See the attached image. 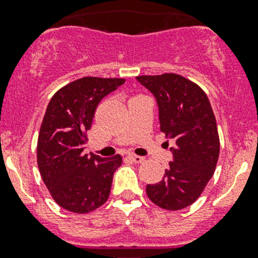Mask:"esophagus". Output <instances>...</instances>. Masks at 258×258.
<instances>
[{"label": "esophagus", "mask_w": 258, "mask_h": 258, "mask_svg": "<svg viewBox=\"0 0 258 258\" xmlns=\"http://www.w3.org/2000/svg\"><path fill=\"white\" fill-rule=\"evenodd\" d=\"M128 157L131 158L135 163H141L145 161V157H142V156H137L135 155V153H128Z\"/></svg>", "instance_id": "esophagus-1"}]
</instances>
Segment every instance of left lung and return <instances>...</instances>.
<instances>
[{
    "mask_svg": "<svg viewBox=\"0 0 258 258\" xmlns=\"http://www.w3.org/2000/svg\"><path fill=\"white\" fill-rule=\"evenodd\" d=\"M136 80L156 97L161 131L176 142L162 181L147 184L146 194L161 209L182 210L201 196L216 170L220 137L215 113L205 91L183 76L163 74Z\"/></svg>",
    "mask_w": 258,
    "mask_h": 258,
    "instance_id": "1",
    "label": "left lung"
}]
</instances>
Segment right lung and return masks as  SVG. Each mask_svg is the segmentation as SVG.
<instances>
[{"label": "right lung", "instance_id": "right-lung-1", "mask_svg": "<svg viewBox=\"0 0 258 258\" xmlns=\"http://www.w3.org/2000/svg\"><path fill=\"white\" fill-rule=\"evenodd\" d=\"M123 79L82 77L59 88L49 101L37 141V165L52 199L62 209L87 213L110 196L119 155H85L87 131L97 105Z\"/></svg>", "mask_w": 258, "mask_h": 258}]
</instances>
